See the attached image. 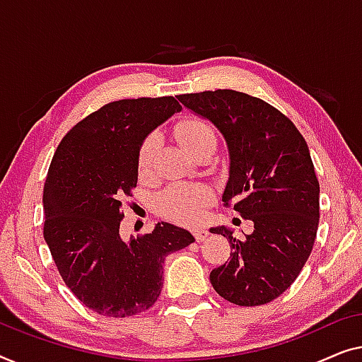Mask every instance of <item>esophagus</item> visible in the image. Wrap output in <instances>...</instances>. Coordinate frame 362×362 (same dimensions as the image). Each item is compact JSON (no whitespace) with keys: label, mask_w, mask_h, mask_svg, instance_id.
I'll return each instance as SVG.
<instances>
[{"label":"esophagus","mask_w":362,"mask_h":362,"mask_svg":"<svg viewBox=\"0 0 362 362\" xmlns=\"http://www.w3.org/2000/svg\"><path fill=\"white\" fill-rule=\"evenodd\" d=\"M193 236H195L198 243H202L208 238V231L205 230V228H197V230H193Z\"/></svg>","instance_id":"esophagus-1"}]
</instances>
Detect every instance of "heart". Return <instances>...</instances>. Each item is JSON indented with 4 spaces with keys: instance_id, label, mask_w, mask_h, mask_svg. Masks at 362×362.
Wrapping results in <instances>:
<instances>
[{
    "instance_id": "obj_1",
    "label": "heart",
    "mask_w": 362,
    "mask_h": 362,
    "mask_svg": "<svg viewBox=\"0 0 362 362\" xmlns=\"http://www.w3.org/2000/svg\"><path fill=\"white\" fill-rule=\"evenodd\" d=\"M175 134L187 152L197 154L198 151L216 146V132L210 123L200 116H183L175 123ZM157 154V136L149 134L142 139L137 151V167L142 174H147L154 165ZM210 202V192L197 185H170L159 197L160 211L165 216L182 223L198 221L203 210Z\"/></svg>"
}]
</instances>
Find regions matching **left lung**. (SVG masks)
<instances>
[{
    "label": "left lung",
    "mask_w": 362,
    "mask_h": 362,
    "mask_svg": "<svg viewBox=\"0 0 362 362\" xmlns=\"http://www.w3.org/2000/svg\"><path fill=\"white\" fill-rule=\"evenodd\" d=\"M208 118L230 147V180L223 205L254 223L252 234L233 238L231 256L210 274L218 295L239 307L276 300L310 257L320 221V183L307 142L287 116L261 98L236 90L177 96Z\"/></svg>",
    "instance_id": "1"
}]
</instances>
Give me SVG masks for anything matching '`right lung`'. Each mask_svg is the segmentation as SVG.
Wrapping results in <instances>:
<instances>
[{
    "mask_svg": "<svg viewBox=\"0 0 362 362\" xmlns=\"http://www.w3.org/2000/svg\"><path fill=\"white\" fill-rule=\"evenodd\" d=\"M182 106L174 96L110 101L72 126L44 183V239L60 277L85 307L111 318L151 308L167 254L195 241L159 223L131 243L119 236L137 185V151L149 131Z\"/></svg>",
    "mask_w": 362,
    "mask_h": 362,
    "instance_id": "add662e5",
    "label": "right lung"
}]
</instances>
